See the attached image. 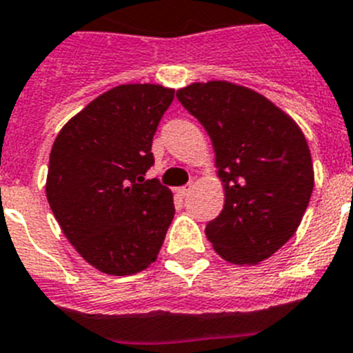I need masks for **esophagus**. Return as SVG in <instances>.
Here are the masks:
<instances>
[{
	"mask_svg": "<svg viewBox=\"0 0 353 353\" xmlns=\"http://www.w3.org/2000/svg\"><path fill=\"white\" fill-rule=\"evenodd\" d=\"M192 189H194V185H192V183H189V185H185V187H180L176 192H179L180 198H187V196L192 192Z\"/></svg>",
	"mask_w": 353,
	"mask_h": 353,
	"instance_id": "obj_1",
	"label": "esophagus"
}]
</instances>
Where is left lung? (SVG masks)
<instances>
[{
    "label": "left lung",
    "mask_w": 353,
    "mask_h": 353,
    "mask_svg": "<svg viewBox=\"0 0 353 353\" xmlns=\"http://www.w3.org/2000/svg\"><path fill=\"white\" fill-rule=\"evenodd\" d=\"M215 152L224 207L207 224L214 251L258 265L295 235L314 187L311 152L297 121L267 97L230 81L176 90Z\"/></svg>",
    "instance_id": "1"
}]
</instances>
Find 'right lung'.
<instances>
[{"instance_id": "add662e5", "label": "right lung", "mask_w": 353, "mask_h": 353, "mask_svg": "<svg viewBox=\"0 0 353 353\" xmlns=\"http://www.w3.org/2000/svg\"><path fill=\"white\" fill-rule=\"evenodd\" d=\"M161 84H120L93 99L56 136L49 155V207L84 261L130 276L157 260L174 215L157 179L152 139L173 102Z\"/></svg>"}]
</instances>
